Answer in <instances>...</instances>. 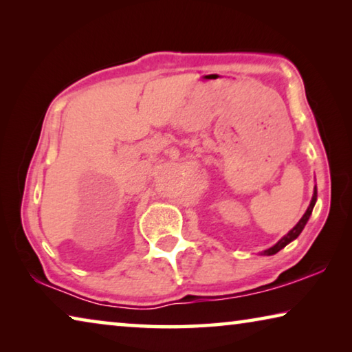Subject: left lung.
I'll return each instance as SVG.
<instances>
[{"mask_svg":"<svg viewBox=\"0 0 352 352\" xmlns=\"http://www.w3.org/2000/svg\"><path fill=\"white\" fill-rule=\"evenodd\" d=\"M315 201H317V188H315V190H314V197H312V200H311V205H309V208H307V211L305 212V216H302L301 219H300V222H298L294 228H292L287 234H285L281 241H279L278 243H275V245L273 247H270L269 250H265L264 252V254H275V253H278L279 250L281 248H284L285 245H287V243H290L294 239H296L298 236H300V233L302 231V228H305V225L307 223V220H309V217H311V214H312V210H314V205H315Z\"/></svg>","mask_w":352,"mask_h":352,"instance_id":"1","label":"left lung"}]
</instances>
